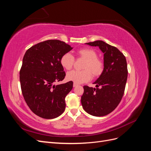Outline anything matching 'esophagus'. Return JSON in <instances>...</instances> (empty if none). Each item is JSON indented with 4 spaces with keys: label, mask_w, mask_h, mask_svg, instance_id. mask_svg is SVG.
I'll use <instances>...</instances> for the list:
<instances>
[{
    "label": "esophagus",
    "mask_w": 151,
    "mask_h": 151,
    "mask_svg": "<svg viewBox=\"0 0 151 151\" xmlns=\"http://www.w3.org/2000/svg\"><path fill=\"white\" fill-rule=\"evenodd\" d=\"M73 86H74V88H75V87H77V86H78V84H76V83H74V84H73Z\"/></svg>",
    "instance_id": "esophagus-1"
}]
</instances>
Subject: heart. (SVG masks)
I'll return each instance as SVG.
<instances>
[{"instance_id":"b5f03b06","label":"heart","mask_w":151,"mask_h":151,"mask_svg":"<svg viewBox=\"0 0 151 151\" xmlns=\"http://www.w3.org/2000/svg\"><path fill=\"white\" fill-rule=\"evenodd\" d=\"M77 53L80 57L86 60L84 65L85 69L68 72L67 74V79L68 81L74 82L76 84L84 83L91 79V73L94 76H98L101 74L103 69V63L98 58V54L94 50L90 48H83L79 50ZM74 61V56L70 53H66L63 54L60 58V64L65 69L68 70L72 68Z\"/></svg>"}]
</instances>
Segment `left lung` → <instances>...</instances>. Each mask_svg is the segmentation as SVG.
Wrapping results in <instances>:
<instances>
[{
	"instance_id": "8db88e82",
	"label": "left lung",
	"mask_w": 151,
	"mask_h": 151,
	"mask_svg": "<svg viewBox=\"0 0 151 151\" xmlns=\"http://www.w3.org/2000/svg\"><path fill=\"white\" fill-rule=\"evenodd\" d=\"M85 44L98 47L104 53V68L94 83L96 88L84 86L82 106L93 116L107 115L117 107L124 94L128 76L126 58L118 48L103 41L97 40Z\"/></svg>"
}]
</instances>
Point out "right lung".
I'll use <instances>...</instances> for the list:
<instances>
[{
  "label": "right lung",
  "instance_id": "add662e5",
  "mask_svg": "<svg viewBox=\"0 0 151 151\" xmlns=\"http://www.w3.org/2000/svg\"><path fill=\"white\" fill-rule=\"evenodd\" d=\"M72 48L62 41L49 40L31 47L24 54L19 72L22 93L31 110L40 117L53 119L65 110V98L73 82L54 83L65 78L60 58Z\"/></svg>",
  "mask_w": 151,
  "mask_h": 151
}]
</instances>
